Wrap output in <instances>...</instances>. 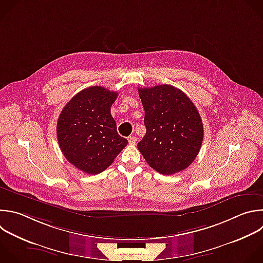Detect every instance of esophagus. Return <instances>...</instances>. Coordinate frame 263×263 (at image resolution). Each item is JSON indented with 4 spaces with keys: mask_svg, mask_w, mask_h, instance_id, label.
<instances>
[{
    "mask_svg": "<svg viewBox=\"0 0 263 263\" xmlns=\"http://www.w3.org/2000/svg\"><path fill=\"white\" fill-rule=\"evenodd\" d=\"M128 141H129V143H130L131 145H135L136 142H137V138L132 135V136H129V137H128Z\"/></svg>",
    "mask_w": 263,
    "mask_h": 263,
    "instance_id": "1",
    "label": "esophagus"
}]
</instances>
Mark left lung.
<instances>
[{"instance_id":"obj_1","label":"left lung","mask_w":263,"mask_h":263,"mask_svg":"<svg viewBox=\"0 0 263 263\" xmlns=\"http://www.w3.org/2000/svg\"><path fill=\"white\" fill-rule=\"evenodd\" d=\"M146 133L137 147L147 164L169 176L195 160L203 139L200 115L181 90L161 84L138 90Z\"/></svg>"}]
</instances>
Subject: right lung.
<instances>
[{"label":"right lung","mask_w":263,"mask_h":263,"mask_svg":"<svg viewBox=\"0 0 263 263\" xmlns=\"http://www.w3.org/2000/svg\"><path fill=\"white\" fill-rule=\"evenodd\" d=\"M117 97V92L103 86H90L77 93L60 114V148L72 165L85 173L104 171L128 143L117 132L110 114Z\"/></svg>","instance_id":"right-lung-1"}]
</instances>
